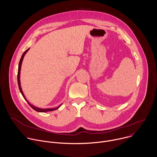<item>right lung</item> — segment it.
I'll use <instances>...</instances> for the list:
<instances>
[{"instance_id":"add662e5","label":"right lung","mask_w":157,"mask_h":157,"mask_svg":"<svg viewBox=\"0 0 157 157\" xmlns=\"http://www.w3.org/2000/svg\"><path fill=\"white\" fill-rule=\"evenodd\" d=\"M30 48L27 49L24 53L23 55H22L21 58H20V62H19V64H18V74H17V81H18V87H19V89H20V91L21 93V94H22V96H23V97L24 98V99L26 100V101L27 102V103L29 104V105L33 109H34L35 110L37 111V112H40V113H44V112H48V111H53V110H55L56 109H58L59 106L58 107H56V108H53V109H40V108H38V107H36L35 106H33V105H32L31 104H30V102L26 99L24 93H23V91H22L21 90V86H20V69H21V63H22V61H23V59H24V57L25 56V55L26 54V53L29 51Z\"/></svg>"}]
</instances>
